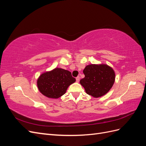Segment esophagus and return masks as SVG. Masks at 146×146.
Masks as SVG:
<instances>
[{
    "label": "esophagus",
    "mask_w": 146,
    "mask_h": 146,
    "mask_svg": "<svg viewBox=\"0 0 146 146\" xmlns=\"http://www.w3.org/2000/svg\"><path fill=\"white\" fill-rule=\"evenodd\" d=\"M79 81H80V77L78 76L76 77V82H79Z\"/></svg>",
    "instance_id": "1"
}]
</instances>
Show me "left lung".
Segmentation results:
<instances>
[{
  "mask_svg": "<svg viewBox=\"0 0 146 146\" xmlns=\"http://www.w3.org/2000/svg\"><path fill=\"white\" fill-rule=\"evenodd\" d=\"M85 77L80 83L88 94L94 98L103 96L110 90L115 80L114 70L107 64H90L83 70Z\"/></svg>",
  "mask_w": 146,
  "mask_h": 146,
  "instance_id": "left-lung-1",
  "label": "left lung"
}]
</instances>
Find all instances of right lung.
<instances>
[{
	"label": "right lung",
	"instance_id": "obj_1",
	"mask_svg": "<svg viewBox=\"0 0 146 146\" xmlns=\"http://www.w3.org/2000/svg\"><path fill=\"white\" fill-rule=\"evenodd\" d=\"M76 82L69 70L55 68L39 77L37 86L39 91L48 98L57 99L65 94L68 88Z\"/></svg>",
	"mask_w": 146,
	"mask_h": 146
}]
</instances>
